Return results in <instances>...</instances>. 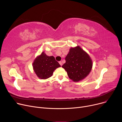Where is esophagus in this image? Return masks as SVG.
<instances>
[{
    "label": "esophagus",
    "mask_w": 122,
    "mask_h": 122,
    "mask_svg": "<svg viewBox=\"0 0 122 122\" xmlns=\"http://www.w3.org/2000/svg\"><path fill=\"white\" fill-rule=\"evenodd\" d=\"M59 63L60 65L61 66H62V62H61V61H60V62H59Z\"/></svg>",
    "instance_id": "obj_1"
}]
</instances>
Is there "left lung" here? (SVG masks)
I'll use <instances>...</instances> for the list:
<instances>
[{"label": "left lung", "mask_w": 122, "mask_h": 122, "mask_svg": "<svg viewBox=\"0 0 122 122\" xmlns=\"http://www.w3.org/2000/svg\"><path fill=\"white\" fill-rule=\"evenodd\" d=\"M66 63L62 66L69 78L78 82L88 75L92 67V61L90 56L80 46L70 48L65 58Z\"/></svg>", "instance_id": "8db88e82"}]
</instances>
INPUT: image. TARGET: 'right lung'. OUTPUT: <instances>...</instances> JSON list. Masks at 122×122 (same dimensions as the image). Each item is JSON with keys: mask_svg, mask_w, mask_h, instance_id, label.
Wrapping results in <instances>:
<instances>
[{"mask_svg": "<svg viewBox=\"0 0 122 122\" xmlns=\"http://www.w3.org/2000/svg\"><path fill=\"white\" fill-rule=\"evenodd\" d=\"M34 72L38 78L46 79L52 76L54 70L61 67L54 56H48L44 52L36 57L33 64Z\"/></svg>", "mask_w": 122, "mask_h": 122, "instance_id": "obj_1", "label": "right lung"}]
</instances>
